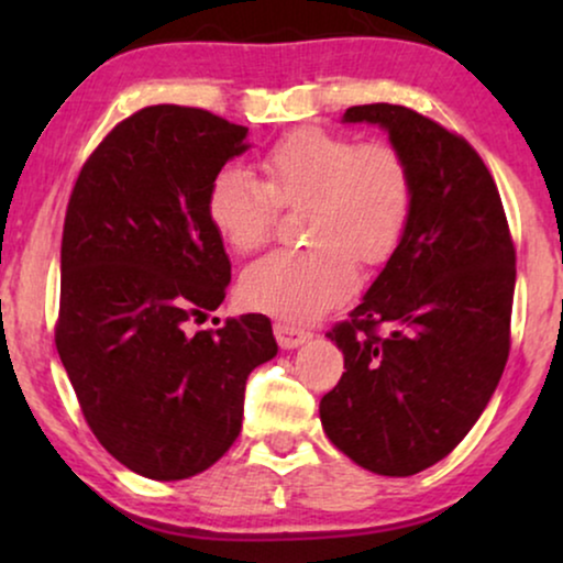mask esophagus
<instances>
[{"label":"esophagus","mask_w":563,"mask_h":563,"mask_svg":"<svg viewBox=\"0 0 563 563\" xmlns=\"http://www.w3.org/2000/svg\"><path fill=\"white\" fill-rule=\"evenodd\" d=\"M274 335H276V341H279V345L282 349H297V345H302L307 338H310V333H307V330H302V328H297V325H289V322H274Z\"/></svg>","instance_id":"1"}]
</instances>
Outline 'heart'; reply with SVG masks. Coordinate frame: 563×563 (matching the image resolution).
Wrapping results in <instances>:
<instances>
[{"mask_svg":"<svg viewBox=\"0 0 563 563\" xmlns=\"http://www.w3.org/2000/svg\"><path fill=\"white\" fill-rule=\"evenodd\" d=\"M266 181L241 166H222L207 189V220L235 253L261 249L276 210L307 205L305 251H274L241 276L253 310L312 318L356 287V257L379 266L402 243L412 218L415 179L391 143H358L322 128L284 135L261 158Z\"/></svg>","mask_w":563,"mask_h":563,"instance_id":"1","label":"heart"}]
</instances>
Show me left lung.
<instances>
[{"instance_id": "1", "label": "left lung", "mask_w": 563, "mask_h": 563, "mask_svg": "<svg viewBox=\"0 0 563 563\" xmlns=\"http://www.w3.org/2000/svg\"><path fill=\"white\" fill-rule=\"evenodd\" d=\"M343 122L387 130L412 168L415 205L351 320L328 333L345 372L320 420L358 466L412 476L449 456L495 395L510 353L515 245L497 184L464 137L387 102L349 107Z\"/></svg>"}]
</instances>
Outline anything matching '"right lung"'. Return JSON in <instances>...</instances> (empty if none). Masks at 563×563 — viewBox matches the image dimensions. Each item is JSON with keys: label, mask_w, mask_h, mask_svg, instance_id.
I'll use <instances>...</instances> for the list:
<instances>
[{"label": "right lung", "mask_w": 563, "mask_h": 563, "mask_svg": "<svg viewBox=\"0 0 563 563\" xmlns=\"http://www.w3.org/2000/svg\"><path fill=\"white\" fill-rule=\"evenodd\" d=\"M245 135L197 107H145L97 145L68 199L58 356L97 441L148 479L210 468L241 433L245 379L279 351L266 314L189 330L225 299L207 189Z\"/></svg>", "instance_id": "1"}]
</instances>
